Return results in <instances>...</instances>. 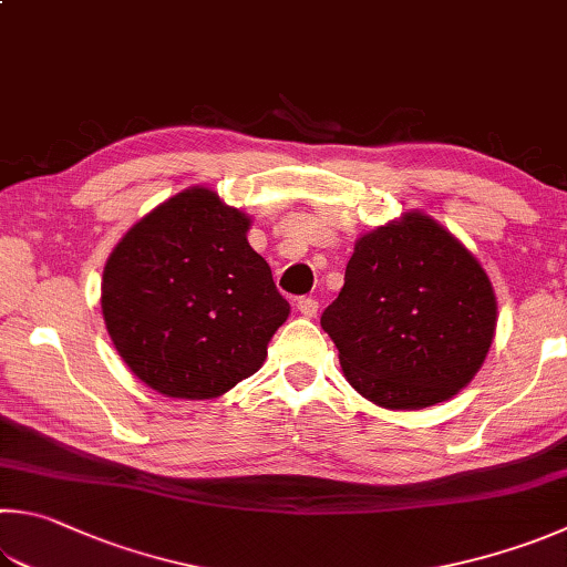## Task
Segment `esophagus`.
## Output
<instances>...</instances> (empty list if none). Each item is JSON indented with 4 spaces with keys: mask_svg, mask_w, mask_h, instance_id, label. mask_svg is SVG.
<instances>
[{
    "mask_svg": "<svg viewBox=\"0 0 567 567\" xmlns=\"http://www.w3.org/2000/svg\"><path fill=\"white\" fill-rule=\"evenodd\" d=\"M297 312H300L302 317H317V310H319V302L315 300V297H300V300H297Z\"/></svg>",
    "mask_w": 567,
    "mask_h": 567,
    "instance_id": "34e87169",
    "label": "esophagus"
}]
</instances>
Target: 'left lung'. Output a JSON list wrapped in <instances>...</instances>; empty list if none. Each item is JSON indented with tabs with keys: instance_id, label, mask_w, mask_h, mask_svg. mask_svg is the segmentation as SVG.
I'll return each instance as SVG.
<instances>
[{
	"instance_id": "8db88e82",
	"label": "left lung",
	"mask_w": 567,
	"mask_h": 567,
	"mask_svg": "<svg viewBox=\"0 0 567 567\" xmlns=\"http://www.w3.org/2000/svg\"><path fill=\"white\" fill-rule=\"evenodd\" d=\"M496 319L493 285L473 252L411 210L354 243L322 329L359 394L414 411L449 401L478 374Z\"/></svg>"
}]
</instances>
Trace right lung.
<instances>
[{
    "mask_svg": "<svg viewBox=\"0 0 567 567\" xmlns=\"http://www.w3.org/2000/svg\"><path fill=\"white\" fill-rule=\"evenodd\" d=\"M248 230L250 215L193 185L143 215L109 255V337L158 394L215 399L262 367L290 302Z\"/></svg>",
    "mask_w": 567,
    "mask_h": 567,
    "instance_id": "1",
    "label": "right lung"
}]
</instances>
